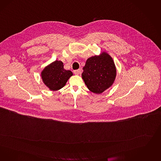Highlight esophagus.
Wrapping results in <instances>:
<instances>
[{"mask_svg": "<svg viewBox=\"0 0 161 161\" xmlns=\"http://www.w3.org/2000/svg\"><path fill=\"white\" fill-rule=\"evenodd\" d=\"M74 73L75 75H79V74L81 73L80 69H77V70H74Z\"/></svg>", "mask_w": 161, "mask_h": 161, "instance_id": "esophagus-1", "label": "esophagus"}]
</instances>
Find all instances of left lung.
<instances>
[{
	"mask_svg": "<svg viewBox=\"0 0 161 161\" xmlns=\"http://www.w3.org/2000/svg\"><path fill=\"white\" fill-rule=\"evenodd\" d=\"M82 78L92 92L100 94L113 84L117 69L112 57L105 52L88 58L83 68Z\"/></svg>",
	"mask_w": 161,
	"mask_h": 161,
	"instance_id": "left-lung-1",
	"label": "left lung"
}]
</instances>
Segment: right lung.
<instances>
[{
    "instance_id": "right-lung-1",
    "label": "right lung",
    "mask_w": 161,
    "mask_h": 161,
    "mask_svg": "<svg viewBox=\"0 0 161 161\" xmlns=\"http://www.w3.org/2000/svg\"><path fill=\"white\" fill-rule=\"evenodd\" d=\"M72 75L71 71L64 69L61 61L53 62L41 72L43 82L52 91H56L64 87Z\"/></svg>"
}]
</instances>
